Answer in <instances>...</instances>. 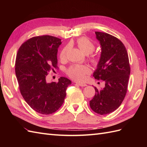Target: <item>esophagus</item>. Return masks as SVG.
Wrapping results in <instances>:
<instances>
[{"label":"esophagus","instance_id":"esophagus-1","mask_svg":"<svg viewBox=\"0 0 147 147\" xmlns=\"http://www.w3.org/2000/svg\"><path fill=\"white\" fill-rule=\"evenodd\" d=\"M77 84H78L79 86H87V84H86V83H81V82H77L76 83Z\"/></svg>","mask_w":147,"mask_h":147}]
</instances>
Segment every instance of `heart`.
<instances>
[{"instance_id":"b5f03b06","label":"heart","mask_w":147,"mask_h":147,"mask_svg":"<svg viewBox=\"0 0 147 147\" xmlns=\"http://www.w3.org/2000/svg\"><path fill=\"white\" fill-rule=\"evenodd\" d=\"M77 43L80 50L86 55L91 54L95 50L94 44L87 38L82 37L79 38ZM69 48L70 47L67 45L61 50L59 54V57L61 59L65 58L69 50ZM91 61L95 65H97L99 64V58L95 56H92ZM90 72L91 70L88 66L81 65H75L71 66L67 71V73L70 78L78 81L84 80L86 78L87 75L90 74Z\"/></svg>"}]
</instances>
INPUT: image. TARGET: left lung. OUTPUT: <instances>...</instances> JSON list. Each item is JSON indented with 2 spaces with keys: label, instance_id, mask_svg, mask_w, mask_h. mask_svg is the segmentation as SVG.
<instances>
[{
  "label": "left lung",
  "instance_id": "left-lung-1",
  "mask_svg": "<svg viewBox=\"0 0 147 147\" xmlns=\"http://www.w3.org/2000/svg\"><path fill=\"white\" fill-rule=\"evenodd\" d=\"M101 47L99 64L93 77L105 82L101 90L90 101L91 109L99 115H107L117 110L126 96L130 65L127 50L123 43L112 35L95 32Z\"/></svg>",
  "mask_w": 147,
  "mask_h": 147
}]
</instances>
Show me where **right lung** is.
<instances>
[{"label": "right lung", "instance_id": "1", "mask_svg": "<svg viewBox=\"0 0 147 147\" xmlns=\"http://www.w3.org/2000/svg\"><path fill=\"white\" fill-rule=\"evenodd\" d=\"M61 40L51 36L34 37L22 44L17 53L15 73L21 95L35 112L55 113L63 105L67 88L72 83L61 77L58 82L47 83L46 77L57 64Z\"/></svg>", "mask_w": 147, "mask_h": 147}]
</instances>
